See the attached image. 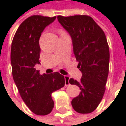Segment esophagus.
I'll list each match as a JSON object with an SVG mask.
<instances>
[{"instance_id":"1","label":"esophagus","mask_w":126,"mask_h":126,"mask_svg":"<svg viewBox=\"0 0 126 126\" xmlns=\"http://www.w3.org/2000/svg\"><path fill=\"white\" fill-rule=\"evenodd\" d=\"M69 79H70V77H68V76H65V86H68L69 85H70V83H69Z\"/></svg>"}]
</instances>
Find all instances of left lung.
Returning a JSON list of instances; mask_svg holds the SVG:
<instances>
[{
	"label": "left lung",
	"instance_id": "left-lung-1",
	"mask_svg": "<svg viewBox=\"0 0 126 126\" xmlns=\"http://www.w3.org/2000/svg\"><path fill=\"white\" fill-rule=\"evenodd\" d=\"M58 19L71 37L77 67L82 73L79 82L69 79L81 90L71 105L78 113H91L104 96L109 74L110 49L105 33L88 15H59Z\"/></svg>",
	"mask_w": 126,
	"mask_h": 126
}]
</instances>
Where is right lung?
Segmentation results:
<instances>
[{
	"label": "right lung",
	"mask_w": 126,
	"mask_h": 126,
	"mask_svg": "<svg viewBox=\"0 0 126 126\" xmlns=\"http://www.w3.org/2000/svg\"><path fill=\"white\" fill-rule=\"evenodd\" d=\"M56 16L33 15L23 21L12 43L11 63L14 81L28 107L37 115H47L54 107L52 93L65 85L58 72L40 74L35 65L40 64L39 38L44 28Z\"/></svg>",
	"instance_id": "right-lung-1"
}]
</instances>
